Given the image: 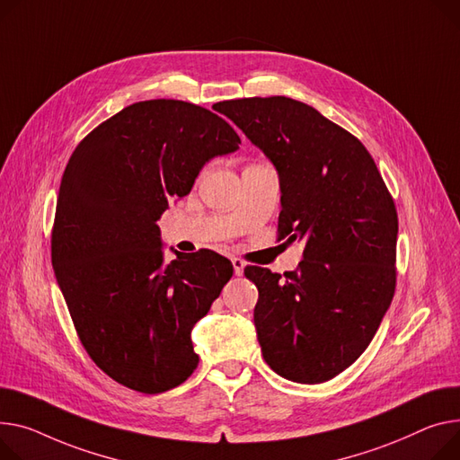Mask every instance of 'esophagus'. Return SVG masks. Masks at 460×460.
I'll use <instances>...</instances> for the list:
<instances>
[{
    "mask_svg": "<svg viewBox=\"0 0 460 460\" xmlns=\"http://www.w3.org/2000/svg\"><path fill=\"white\" fill-rule=\"evenodd\" d=\"M231 262H233V268H234V275H242V273H243V266H246V262H243V261L238 259V257H233Z\"/></svg>",
    "mask_w": 460,
    "mask_h": 460,
    "instance_id": "obj_1",
    "label": "esophagus"
}]
</instances>
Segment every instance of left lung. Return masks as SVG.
Returning a JSON list of instances; mask_svg holds the SVG:
<instances>
[{"label": "left lung", "mask_w": 460, "mask_h": 460, "mask_svg": "<svg viewBox=\"0 0 460 460\" xmlns=\"http://www.w3.org/2000/svg\"><path fill=\"white\" fill-rule=\"evenodd\" d=\"M278 168V240H305L297 270L248 266L259 288L262 357L285 379L316 385L372 342L395 292L397 212L370 151L349 131L292 98L220 103Z\"/></svg>", "instance_id": "1"}]
</instances>
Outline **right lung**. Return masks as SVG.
Listing matches in <instances>:
<instances>
[{
  "label": "right lung",
  "mask_w": 460,
  "mask_h": 460,
  "mask_svg": "<svg viewBox=\"0 0 460 460\" xmlns=\"http://www.w3.org/2000/svg\"><path fill=\"white\" fill-rule=\"evenodd\" d=\"M224 118L181 100L138 102L92 129L60 181L51 262L79 341L109 377L142 394L185 383L190 332L233 264L210 250L164 262L157 222L203 164L238 149Z\"/></svg>",
  "instance_id": "right-lung-1"
}]
</instances>
